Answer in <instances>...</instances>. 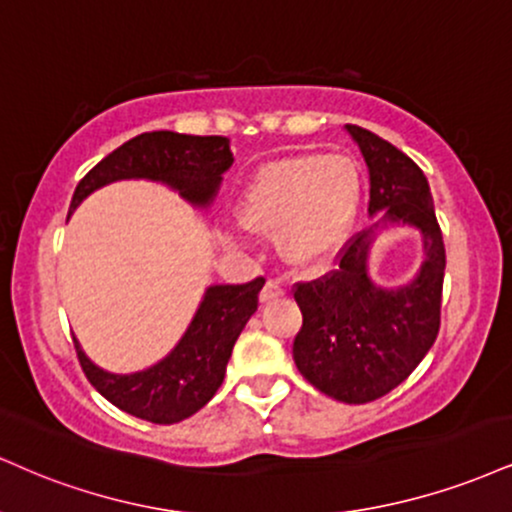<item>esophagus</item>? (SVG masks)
Listing matches in <instances>:
<instances>
[{"label":"esophagus","mask_w":512,"mask_h":512,"mask_svg":"<svg viewBox=\"0 0 512 512\" xmlns=\"http://www.w3.org/2000/svg\"><path fill=\"white\" fill-rule=\"evenodd\" d=\"M283 295H286V288H283V283L276 281V279H269L267 283H264L260 300H262V303H272V300H279V298H283Z\"/></svg>","instance_id":"obj_1"}]
</instances>
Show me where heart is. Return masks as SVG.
<instances>
[{
	"instance_id": "heart-1",
	"label": "heart",
	"mask_w": 512,
	"mask_h": 512,
	"mask_svg": "<svg viewBox=\"0 0 512 512\" xmlns=\"http://www.w3.org/2000/svg\"><path fill=\"white\" fill-rule=\"evenodd\" d=\"M362 202V171L348 155H295L260 166L238 193V224L274 233L288 264L312 269L346 245Z\"/></svg>"
}]
</instances>
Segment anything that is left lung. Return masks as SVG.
<instances>
[{
  "instance_id": "8db88e82",
  "label": "left lung",
  "mask_w": 512,
  "mask_h": 512,
  "mask_svg": "<svg viewBox=\"0 0 512 512\" xmlns=\"http://www.w3.org/2000/svg\"><path fill=\"white\" fill-rule=\"evenodd\" d=\"M369 171L374 224L343 250L324 279L298 283L303 329L293 360L315 389L341 403L377 400L410 377L434 346L441 324L446 250L427 176L408 155L360 126H346ZM408 225L423 236L418 274L400 287H381L368 274L371 245L381 232Z\"/></svg>"
}]
</instances>
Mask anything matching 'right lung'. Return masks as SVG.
Here are the masks:
<instances>
[{
  "mask_svg": "<svg viewBox=\"0 0 512 512\" xmlns=\"http://www.w3.org/2000/svg\"><path fill=\"white\" fill-rule=\"evenodd\" d=\"M233 164L229 138L174 131L140 133L116 147L76 186L69 217L85 197L116 181H152L207 209ZM264 279L243 286L214 283L202 293L188 329L155 365L138 372H107L85 355L73 336L85 377L109 403L155 424H176L205 408L224 381L231 350L257 310Z\"/></svg>",
  "mask_w": 512,
  "mask_h": 512,
  "instance_id": "add662e5",
  "label": "right lung"
}]
</instances>
